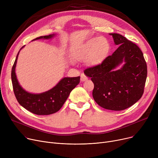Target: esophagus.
<instances>
[{
  "label": "esophagus",
  "mask_w": 158,
  "mask_h": 158,
  "mask_svg": "<svg viewBox=\"0 0 158 158\" xmlns=\"http://www.w3.org/2000/svg\"><path fill=\"white\" fill-rule=\"evenodd\" d=\"M88 79V77L85 76V75L84 74V73H82L81 75V81H86Z\"/></svg>",
  "instance_id": "esophagus-1"
}]
</instances>
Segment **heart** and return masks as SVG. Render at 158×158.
Wrapping results in <instances>:
<instances>
[{
    "label": "heart",
    "mask_w": 158,
    "mask_h": 158,
    "mask_svg": "<svg viewBox=\"0 0 158 158\" xmlns=\"http://www.w3.org/2000/svg\"><path fill=\"white\" fill-rule=\"evenodd\" d=\"M107 48L108 44L106 39L94 38L88 41L85 45L75 50L73 57L76 60H85L88 58V63L92 65H95L102 61Z\"/></svg>",
    "instance_id": "obj_1"
}]
</instances>
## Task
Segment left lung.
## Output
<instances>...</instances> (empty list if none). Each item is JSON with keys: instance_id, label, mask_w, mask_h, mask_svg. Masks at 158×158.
Here are the masks:
<instances>
[{"instance_id": "obj_1", "label": "left lung", "mask_w": 158, "mask_h": 158, "mask_svg": "<svg viewBox=\"0 0 158 158\" xmlns=\"http://www.w3.org/2000/svg\"><path fill=\"white\" fill-rule=\"evenodd\" d=\"M119 45L101 64L85 70L94 84L95 101L102 107L113 111L126 110L143 95L147 67L143 52L132 41L117 33H110ZM122 63V68L115 70Z\"/></svg>"}]
</instances>
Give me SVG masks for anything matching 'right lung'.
I'll list each match as a JSON object with an SVG mask.
<instances>
[{
    "mask_svg": "<svg viewBox=\"0 0 158 158\" xmlns=\"http://www.w3.org/2000/svg\"><path fill=\"white\" fill-rule=\"evenodd\" d=\"M54 36V35H50L40 36L33 40L50 39ZM19 52L16 57L11 70L13 88L16 100L25 109L38 115H48L58 111L63 106L72 90L79 83L80 77H64L54 88L44 93H29L21 87L16 76L15 67Z\"/></svg>",
    "mask_w": 158,
    "mask_h": 158,
    "instance_id": "obj_1",
    "label": "right lung"
}]
</instances>
